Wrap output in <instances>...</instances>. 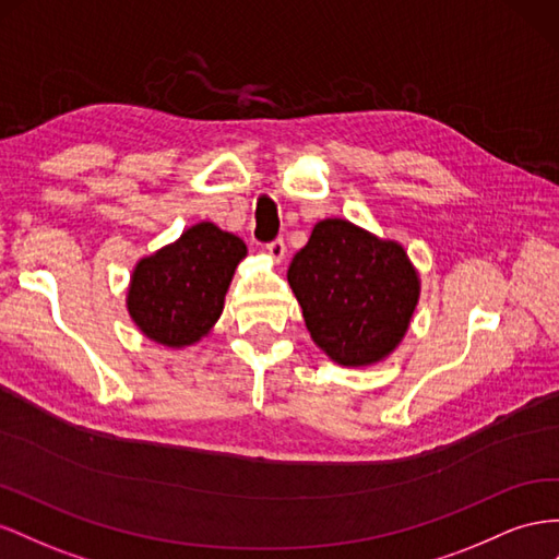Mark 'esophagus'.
Segmentation results:
<instances>
[{
  "label": "esophagus",
  "mask_w": 559,
  "mask_h": 559,
  "mask_svg": "<svg viewBox=\"0 0 559 559\" xmlns=\"http://www.w3.org/2000/svg\"><path fill=\"white\" fill-rule=\"evenodd\" d=\"M265 251L270 253V259H273L275 263H282V259H284V253H286V245L282 242V239H275V242H270V245H265Z\"/></svg>",
  "instance_id": "34e87169"
}]
</instances>
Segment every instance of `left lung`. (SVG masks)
<instances>
[{
    "label": "left lung",
    "instance_id": "obj_1",
    "mask_svg": "<svg viewBox=\"0 0 559 559\" xmlns=\"http://www.w3.org/2000/svg\"><path fill=\"white\" fill-rule=\"evenodd\" d=\"M286 280L310 338L341 367H371L395 353L420 296L404 247L345 218L314 225Z\"/></svg>",
    "mask_w": 559,
    "mask_h": 559
}]
</instances>
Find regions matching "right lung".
Returning <instances> with one entry per match:
<instances>
[{"instance_id":"add662e5","label":"right lung","mask_w":559,"mask_h":559,"mask_svg":"<svg viewBox=\"0 0 559 559\" xmlns=\"http://www.w3.org/2000/svg\"><path fill=\"white\" fill-rule=\"evenodd\" d=\"M247 245L216 223L192 225L176 242L135 263L127 310L150 341L188 348L202 341L223 312L235 267Z\"/></svg>"}]
</instances>
